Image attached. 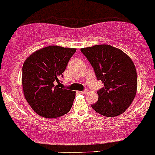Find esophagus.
<instances>
[{
    "mask_svg": "<svg viewBox=\"0 0 155 155\" xmlns=\"http://www.w3.org/2000/svg\"><path fill=\"white\" fill-rule=\"evenodd\" d=\"M79 94H85L87 92V90H84V91H81V92H79Z\"/></svg>",
    "mask_w": 155,
    "mask_h": 155,
    "instance_id": "34e87169",
    "label": "esophagus"
}]
</instances>
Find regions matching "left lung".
<instances>
[{"label": "left lung", "instance_id": "8db88e82", "mask_svg": "<svg viewBox=\"0 0 155 155\" xmlns=\"http://www.w3.org/2000/svg\"><path fill=\"white\" fill-rule=\"evenodd\" d=\"M104 87L99 89L98 101L92 105L97 113L106 117L124 113L133 102L137 90L136 67L128 55L109 45L81 48Z\"/></svg>", "mask_w": 155, "mask_h": 155}]
</instances>
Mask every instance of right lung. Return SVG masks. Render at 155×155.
<instances>
[{"label": "right lung", "mask_w": 155, "mask_h": 155, "mask_svg": "<svg viewBox=\"0 0 155 155\" xmlns=\"http://www.w3.org/2000/svg\"><path fill=\"white\" fill-rule=\"evenodd\" d=\"M76 48L48 46L33 53L22 67L24 94L37 114L55 118L66 114L72 107L76 92L60 88V77Z\"/></svg>", "instance_id": "right-lung-1"}]
</instances>
